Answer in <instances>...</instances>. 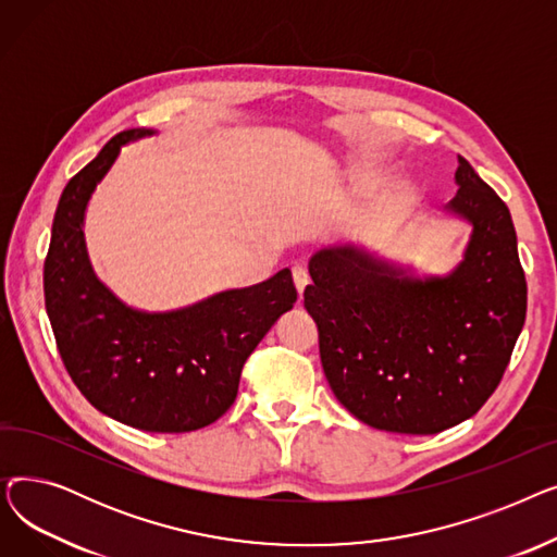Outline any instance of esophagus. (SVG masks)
Instances as JSON below:
<instances>
[{"label": "esophagus", "instance_id": "34e87169", "mask_svg": "<svg viewBox=\"0 0 557 557\" xmlns=\"http://www.w3.org/2000/svg\"><path fill=\"white\" fill-rule=\"evenodd\" d=\"M294 282H296V288H298V294L302 296V290H305V286L309 284V273H307V269H302V267H294Z\"/></svg>", "mask_w": 557, "mask_h": 557}]
</instances>
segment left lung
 Instances as JSON below:
<instances>
[{
    "instance_id": "left-lung-1",
    "label": "left lung",
    "mask_w": 557,
    "mask_h": 557,
    "mask_svg": "<svg viewBox=\"0 0 557 557\" xmlns=\"http://www.w3.org/2000/svg\"><path fill=\"white\" fill-rule=\"evenodd\" d=\"M447 212L472 225L449 275L416 277L357 246L309 259L305 307L336 399L368 426L429 435L479 413L525 320V277L506 202L458 156Z\"/></svg>"
}]
</instances>
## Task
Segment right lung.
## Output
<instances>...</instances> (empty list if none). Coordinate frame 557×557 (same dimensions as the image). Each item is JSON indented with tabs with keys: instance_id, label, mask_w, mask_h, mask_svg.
Masks as SVG:
<instances>
[{
	"instance_id": "right-lung-1",
	"label": "right lung",
	"mask_w": 557,
	"mask_h": 557,
	"mask_svg": "<svg viewBox=\"0 0 557 557\" xmlns=\"http://www.w3.org/2000/svg\"><path fill=\"white\" fill-rule=\"evenodd\" d=\"M153 133L114 135L63 189L45 259V307L72 382L97 411L141 431L185 433L234 404L246 359L294 309L298 290L284 269L261 284L151 313L124 305L95 275L83 237L87 200L122 146Z\"/></svg>"
}]
</instances>
